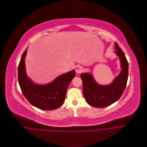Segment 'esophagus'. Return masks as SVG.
<instances>
[{"instance_id": "esophagus-1", "label": "esophagus", "mask_w": 147, "mask_h": 147, "mask_svg": "<svg viewBox=\"0 0 147 147\" xmlns=\"http://www.w3.org/2000/svg\"><path fill=\"white\" fill-rule=\"evenodd\" d=\"M83 70V68L82 66H78L76 68V73L77 74H79L80 73H81Z\"/></svg>"}]
</instances>
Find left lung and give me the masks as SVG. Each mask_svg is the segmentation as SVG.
I'll return each mask as SVG.
<instances>
[{
    "label": "left lung",
    "instance_id": "obj_1",
    "mask_svg": "<svg viewBox=\"0 0 147 147\" xmlns=\"http://www.w3.org/2000/svg\"><path fill=\"white\" fill-rule=\"evenodd\" d=\"M115 47V53L119 58L122 69L111 84L102 85L95 81L91 73L81 74L85 99L87 103L93 107H105L114 103L120 98L126 86L128 78V62L125 54L116 42Z\"/></svg>",
    "mask_w": 147,
    "mask_h": 147
}]
</instances>
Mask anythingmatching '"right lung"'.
Segmentation results:
<instances>
[{"label":"right lung","instance_id":"right-lung-1","mask_svg":"<svg viewBox=\"0 0 147 147\" xmlns=\"http://www.w3.org/2000/svg\"><path fill=\"white\" fill-rule=\"evenodd\" d=\"M27 49L23 53L18 65V82L28 101L34 107L44 110H53L63 103L67 87L75 77V71H69L44 85L34 83L26 72L25 59Z\"/></svg>","mask_w":147,"mask_h":147}]
</instances>
